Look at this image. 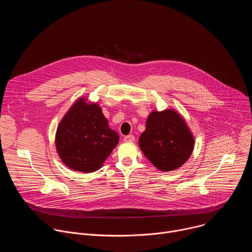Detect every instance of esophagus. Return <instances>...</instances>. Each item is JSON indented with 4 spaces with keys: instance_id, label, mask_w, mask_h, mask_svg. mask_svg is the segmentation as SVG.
Segmentation results:
<instances>
[{
    "instance_id": "obj_1",
    "label": "esophagus",
    "mask_w": 252,
    "mask_h": 252,
    "mask_svg": "<svg viewBox=\"0 0 252 252\" xmlns=\"http://www.w3.org/2000/svg\"><path fill=\"white\" fill-rule=\"evenodd\" d=\"M124 140H125L126 142H132V141H134V136H133L132 134L126 135V136H125Z\"/></svg>"
}]
</instances>
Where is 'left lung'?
Wrapping results in <instances>:
<instances>
[{
    "label": "left lung",
    "instance_id": "obj_1",
    "mask_svg": "<svg viewBox=\"0 0 252 252\" xmlns=\"http://www.w3.org/2000/svg\"><path fill=\"white\" fill-rule=\"evenodd\" d=\"M138 146L158 169L171 171L190 158L194 135L176 110H155L148 117L146 130L138 139Z\"/></svg>",
    "mask_w": 252,
    "mask_h": 252
}]
</instances>
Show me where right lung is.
<instances>
[{
  "label": "right lung",
  "mask_w": 252,
  "mask_h": 252,
  "mask_svg": "<svg viewBox=\"0 0 252 252\" xmlns=\"http://www.w3.org/2000/svg\"><path fill=\"white\" fill-rule=\"evenodd\" d=\"M120 135L109 126L98 103L78 98L61 120L55 137L57 153L70 169L98 170L117 147Z\"/></svg>",
  "instance_id": "right-lung-1"
}]
</instances>
